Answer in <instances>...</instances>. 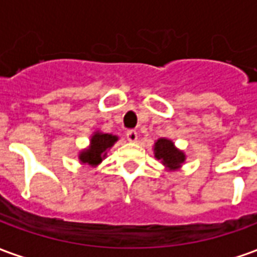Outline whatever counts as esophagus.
<instances>
[{
  "label": "esophagus",
  "mask_w": 257,
  "mask_h": 257,
  "mask_svg": "<svg viewBox=\"0 0 257 257\" xmlns=\"http://www.w3.org/2000/svg\"><path fill=\"white\" fill-rule=\"evenodd\" d=\"M126 139H128L131 143L138 142V132H136V131H128V132H126Z\"/></svg>",
  "instance_id": "obj_1"
}]
</instances>
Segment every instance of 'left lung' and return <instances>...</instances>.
<instances>
[{
    "instance_id": "obj_1",
    "label": "left lung",
    "mask_w": 257,
    "mask_h": 257,
    "mask_svg": "<svg viewBox=\"0 0 257 257\" xmlns=\"http://www.w3.org/2000/svg\"><path fill=\"white\" fill-rule=\"evenodd\" d=\"M154 157L165 167L167 171H178L186 162V154L179 150L171 139L160 138L154 143Z\"/></svg>"
}]
</instances>
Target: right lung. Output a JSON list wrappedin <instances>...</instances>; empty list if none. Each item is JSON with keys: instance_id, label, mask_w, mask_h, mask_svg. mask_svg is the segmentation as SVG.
Returning a JSON list of instances; mask_svg holds the SVG:
<instances>
[{"instance_id": "add662e5", "label": "right lung", "mask_w": 257, "mask_h": 257, "mask_svg": "<svg viewBox=\"0 0 257 257\" xmlns=\"http://www.w3.org/2000/svg\"><path fill=\"white\" fill-rule=\"evenodd\" d=\"M117 140L118 136H115V135L96 131L90 136L89 146L84 150L79 151V162L82 165H88V167H97L106 158L107 151L111 149Z\"/></svg>"}]
</instances>
